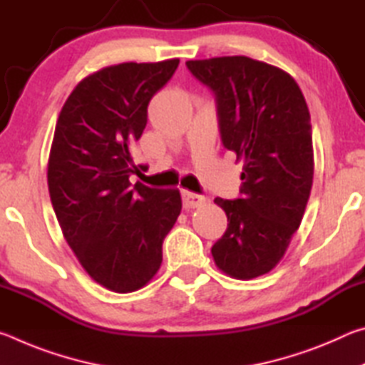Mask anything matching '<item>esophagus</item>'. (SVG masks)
I'll use <instances>...</instances> for the list:
<instances>
[{
    "mask_svg": "<svg viewBox=\"0 0 365 365\" xmlns=\"http://www.w3.org/2000/svg\"><path fill=\"white\" fill-rule=\"evenodd\" d=\"M182 200H183V207L185 209H191V207H197L201 205H205L206 197L196 193H191V191L183 190L182 191Z\"/></svg>",
    "mask_w": 365,
    "mask_h": 365,
    "instance_id": "1",
    "label": "esophagus"
}]
</instances>
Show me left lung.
Here are the masks:
<instances>
[{
    "mask_svg": "<svg viewBox=\"0 0 365 365\" xmlns=\"http://www.w3.org/2000/svg\"><path fill=\"white\" fill-rule=\"evenodd\" d=\"M187 67L214 93L222 145L243 160L242 196L214 200L228 225L212 257L233 279H255L280 262L311 195L307 104L289 73L261 61L224 56Z\"/></svg>",
    "mask_w": 365,
    "mask_h": 365,
    "instance_id": "8db88e82",
    "label": "left lung"
}]
</instances>
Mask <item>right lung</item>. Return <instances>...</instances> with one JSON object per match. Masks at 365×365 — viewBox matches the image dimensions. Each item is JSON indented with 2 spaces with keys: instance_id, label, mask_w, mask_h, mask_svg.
<instances>
[{
  "instance_id": "right-lung-1",
  "label": "right lung",
  "mask_w": 365,
  "mask_h": 365,
  "mask_svg": "<svg viewBox=\"0 0 365 365\" xmlns=\"http://www.w3.org/2000/svg\"><path fill=\"white\" fill-rule=\"evenodd\" d=\"M178 59L109 66L67 98L48 160L51 205L66 242L100 285L137 292L163 262V242L182 211L178 190L150 188L130 175L148 104L177 71Z\"/></svg>"
}]
</instances>
